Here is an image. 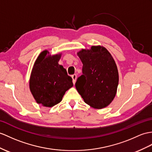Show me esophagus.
<instances>
[{
    "label": "esophagus",
    "instance_id": "esophagus-1",
    "mask_svg": "<svg viewBox=\"0 0 152 152\" xmlns=\"http://www.w3.org/2000/svg\"><path fill=\"white\" fill-rule=\"evenodd\" d=\"M72 79H73V83L75 84L76 79H77V75H76V74H73V75H72Z\"/></svg>",
    "mask_w": 152,
    "mask_h": 152
}]
</instances>
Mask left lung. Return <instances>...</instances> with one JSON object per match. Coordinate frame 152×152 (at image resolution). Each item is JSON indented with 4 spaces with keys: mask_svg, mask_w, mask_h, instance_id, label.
<instances>
[{
    "mask_svg": "<svg viewBox=\"0 0 152 152\" xmlns=\"http://www.w3.org/2000/svg\"><path fill=\"white\" fill-rule=\"evenodd\" d=\"M82 61L83 75L77 78L76 89L84 102L94 108L108 106L117 93L119 73L115 62L105 48L91 46L77 53Z\"/></svg>",
    "mask_w": 152,
    "mask_h": 152,
    "instance_id": "obj_1",
    "label": "left lung"
}]
</instances>
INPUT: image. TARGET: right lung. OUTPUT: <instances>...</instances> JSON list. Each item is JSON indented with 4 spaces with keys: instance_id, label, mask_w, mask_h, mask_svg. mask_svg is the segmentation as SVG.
Listing matches in <instances>:
<instances>
[{
    "instance_id": "obj_1",
    "label": "right lung",
    "mask_w": 152,
    "mask_h": 152,
    "mask_svg": "<svg viewBox=\"0 0 152 152\" xmlns=\"http://www.w3.org/2000/svg\"><path fill=\"white\" fill-rule=\"evenodd\" d=\"M47 50L40 53L32 69L29 88L38 104L52 107L62 101L73 84L72 78L58 62L61 54L51 56Z\"/></svg>"
}]
</instances>
